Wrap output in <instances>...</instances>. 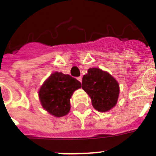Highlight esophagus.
I'll list each match as a JSON object with an SVG mask.
<instances>
[{
    "label": "esophagus",
    "instance_id": "34e87169",
    "mask_svg": "<svg viewBox=\"0 0 156 156\" xmlns=\"http://www.w3.org/2000/svg\"><path fill=\"white\" fill-rule=\"evenodd\" d=\"M77 80L80 81V82H82V77L81 76H79V77H77Z\"/></svg>",
    "mask_w": 156,
    "mask_h": 156
}]
</instances>
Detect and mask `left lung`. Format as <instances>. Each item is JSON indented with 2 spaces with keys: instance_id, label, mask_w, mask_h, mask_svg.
Segmentation results:
<instances>
[{
  "instance_id": "1",
  "label": "left lung",
  "mask_w": 156,
  "mask_h": 156,
  "mask_svg": "<svg viewBox=\"0 0 156 156\" xmlns=\"http://www.w3.org/2000/svg\"><path fill=\"white\" fill-rule=\"evenodd\" d=\"M82 88L91 98L92 105L98 112H107L116 105L119 83L109 73L100 69H88L83 76Z\"/></svg>"
}]
</instances>
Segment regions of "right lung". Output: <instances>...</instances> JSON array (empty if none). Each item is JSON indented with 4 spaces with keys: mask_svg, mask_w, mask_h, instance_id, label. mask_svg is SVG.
Returning a JSON list of instances; mask_svg holds the SVG:
<instances>
[{
    "mask_svg": "<svg viewBox=\"0 0 156 156\" xmlns=\"http://www.w3.org/2000/svg\"><path fill=\"white\" fill-rule=\"evenodd\" d=\"M81 83L70 75L55 73L40 89L39 98L43 108L56 117L64 116L70 110V98Z\"/></svg>",
    "mask_w": 156,
    "mask_h": 156,
    "instance_id": "add662e5",
    "label": "right lung"
}]
</instances>
